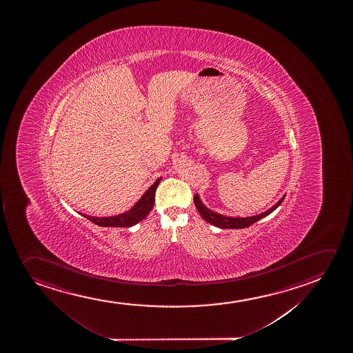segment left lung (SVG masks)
Wrapping results in <instances>:
<instances>
[{
    "instance_id": "obj_1",
    "label": "left lung",
    "mask_w": 353,
    "mask_h": 353,
    "mask_svg": "<svg viewBox=\"0 0 353 353\" xmlns=\"http://www.w3.org/2000/svg\"><path fill=\"white\" fill-rule=\"evenodd\" d=\"M283 199H285V196H283L275 205L268 209L267 212H262V214H259V215L249 217L226 216V215H221V214L212 212L209 208L205 207V205L203 204L201 198L198 196V193L194 194L193 202H194V205L197 208L198 212L201 214V216H202L205 221L212 223V226L219 227V228H222V230H234V228H245V227L251 226L254 222H257L259 220H261V219L267 216V215H269L270 212H273L274 210L281 204Z\"/></svg>"
}]
</instances>
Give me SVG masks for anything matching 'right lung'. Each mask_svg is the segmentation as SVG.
I'll list each match as a JSON object with an SVG mask.
<instances>
[{
    "mask_svg": "<svg viewBox=\"0 0 353 353\" xmlns=\"http://www.w3.org/2000/svg\"><path fill=\"white\" fill-rule=\"evenodd\" d=\"M161 178L157 179L155 183L148 188V191L141 196V199L128 210V212L119 214L117 216L108 217H96L89 216L81 214L83 216L86 217L88 220L94 222V225L102 227H131L141 222L143 219L148 216V214L151 212L155 203L156 188L160 183Z\"/></svg>",
    "mask_w": 353,
    "mask_h": 353,
    "instance_id": "1",
    "label": "right lung"
}]
</instances>
